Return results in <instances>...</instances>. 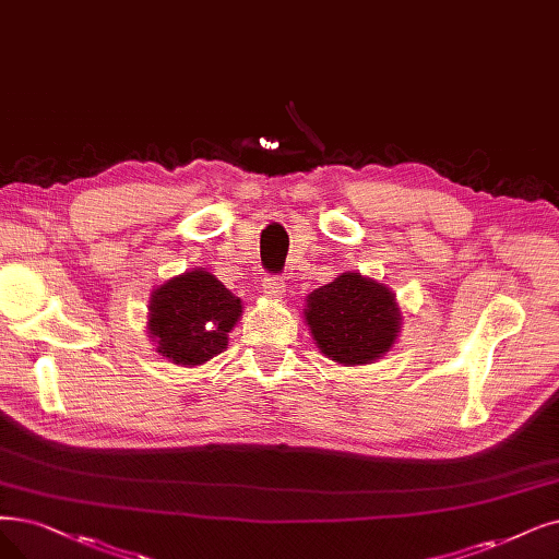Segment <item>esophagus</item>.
Masks as SVG:
<instances>
[{"mask_svg":"<svg viewBox=\"0 0 559 559\" xmlns=\"http://www.w3.org/2000/svg\"><path fill=\"white\" fill-rule=\"evenodd\" d=\"M263 294L267 298H284L286 296V284L282 277H265L263 280Z\"/></svg>","mask_w":559,"mask_h":559,"instance_id":"obj_1","label":"esophagus"}]
</instances>
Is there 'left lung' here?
Instances as JSON below:
<instances>
[{"label": "left lung", "instance_id": "1", "mask_svg": "<svg viewBox=\"0 0 559 559\" xmlns=\"http://www.w3.org/2000/svg\"><path fill=\"white\" fill-rule=\"evenodd\" d=\"M307 325L334 362L369 365L396 340L399 307L390 288L360 273H344L311 292Z\"/></svg>", "mask_w": 559, "mask_h": 559}]
</instances>
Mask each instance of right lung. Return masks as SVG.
<instances>
[{"instance_id": "add662e5", "label": "right lung", "mask_w": 559, "mask_h": 559, "mask_svg": "<svg viewBox=\"0 0 559 559\" xmlns=\"http://www.w3.org/2000/svg\"><path fill=\"white\" fill-rule=\"evenodd\" d=\"M240 298L206 271L165 282L151 296L148 332L174 365H204L227 348Z\"/></svg>"}]
</instances>
